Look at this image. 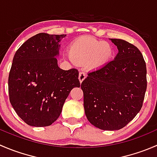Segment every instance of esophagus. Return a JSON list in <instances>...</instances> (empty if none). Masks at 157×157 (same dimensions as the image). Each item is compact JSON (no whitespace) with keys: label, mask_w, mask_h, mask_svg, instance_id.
Here are the masks:
<instances>
[{"label":"esophagus","mask_w":157,"mask_h":157,"mask_svg":"<svg viewBox=\"0 0 157 157\" xmlns=\"http://www.w3.org/2000/svg\"><path fill=\"white\" fill-rule=\"evenodd\" d=\"M79 81H80V83H81L84 80V79L86 78V74H85L84 72H80V74H79Z\"/></svg>","instance_id":"obj_1"}]
</instances>
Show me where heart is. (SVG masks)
<instances>
[{
  "instance_id": "1",
  "label": "heart",
  "mask_w": 157,
  "mask_h": 157,
  "mask_svg": "<svg viewBox=\"0 0 157 157\" xmlns=\"http://www.w3.org/2000/svg\"><path fill=\"white\" fill-rule=\"evenodd\" d=\"M112 52L109 43L89 36L79 38L69 48L71 60L78 64H87L90 68H99L107 64Z\"/></svg>"
}]
</instances>
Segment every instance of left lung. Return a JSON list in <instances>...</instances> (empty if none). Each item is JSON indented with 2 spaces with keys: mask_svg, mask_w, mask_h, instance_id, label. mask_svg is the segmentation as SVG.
Wrapping results in <instances>:
<instances>
[{
  "mask_svg": "<svg viewBox=\"0 0 157 157\" xmlns=\"http://www.w3.org/2000/svg\"><path fill=\"white\" fill-rule=\"evenodd\" d=\"M118 52L113 61L88 73L81 83L83 106L95 127L116 131L126 126L141 109L147 90V68L137 47L110 39Z\"/></svg>",
  "mask_w": 157,
  "mask_h": 157,
  "instance_id": "8db88e82",
  "label": "left lung"
}]
</instances>
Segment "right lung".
I'll use <instances>...</instances> for the list:
<instances>
[{
  "instance_id": "1",
  "label": "right lung",
  "mask_w": 157,
  "mask_h": 157,
  "mask_svg": "<svg viewBox=\"0 0 157 157\" xmlns=\"http://www.w3.org/2000/svg\"><path fill=\"white\" fill-rule=\"evenodd\" d=\"M64 37L39 33L14 55L8 78L10 102L30 126L46 127L55 122L70 92L80 86L77 70L64 71L58 65L60 42Z\"/></svg>"
}]
</instances>
